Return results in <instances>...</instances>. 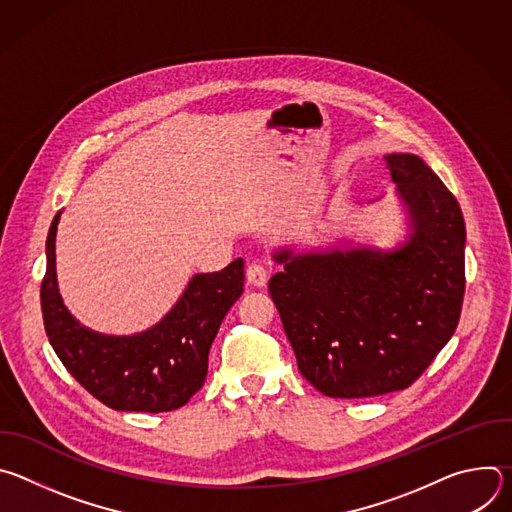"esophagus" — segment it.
<instances>
[{"label":"esophagus","instance_id":"34e87169","mask_svg":"<svg viewBox=\"0 0 512 512\" xmlns=\"http://www.w3.org/2000/svg\"><path fill=\"white\" fill-rule=\"evenodd\" d=\"M267 267L263 265V263H249L247 265V281L251 283V285H255V287H261V285H265V281H267Z\"/></svg>","mask_w":512,"mask_h":512}]
</instances>
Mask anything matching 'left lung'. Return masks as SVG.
Listing matches in <instances>:
<instances>
[{"mask_svg":"<svg viewBox=\"0 0 512 512\" xmlns=\"http://www.w3.org/2000/svg\"><path fill=\"white\" fill-rule=\"evenodd\" d=\"M385 164L411 235L395 251L358 247L273 255L269 296L300 373L326 397L407 389L456 332L464 287V216L454 194L413 154Z\"/></svg>","mask_w":512,"mask_h":512,"instance_id":"obj_1","label":"left lung"}]
</instances>
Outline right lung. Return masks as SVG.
Segmentation results:
<instances>
[{
	"instance_id": "add662e5",
	"label": "right lung",
	"mask_w": 512,
	"mask_h": 512,
	"mask_svg": "<svg viewBox=\"0 0 512 512\" xmlns=\"http://www.w3.org/2000/svg\"><path fill=\"white\" fill-rule=\"evenodd\" d=\"M58 221L60 212L46 239L40 302L46 336L64 369L115 411L162 413L186 405L204 385L212 340L243 294V259L221 271L194 275L176 306L154 328L133 336H107L81 326L62 304L56 281Z\"/></svg>"
}]
</instances>
